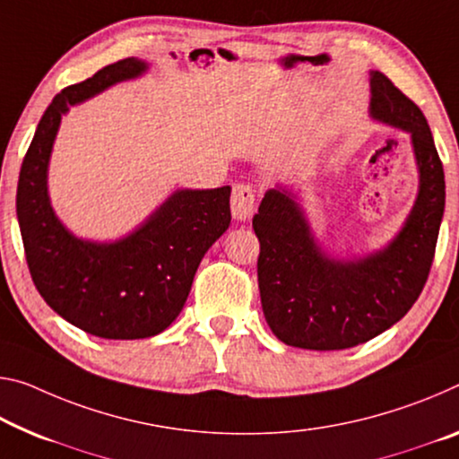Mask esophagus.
Here are the masks:
<instances>
[{
  "mask_svg": "<svg viewBox=\"0 0 459 459\" xmlns=\"http://www.w3.org/2000/svg\"><path fill=\"white\" fill-rule=\"evenodd\" d=\"M230 212L235 221H249L255 212V194H253V187L247 184H237L232 187L230 195Z\"/></svg>",
  "mask_w": 459,
  "mask_h": 459,
  "instance_id": "1",
  "label": "esophagus"
}]
</instances>
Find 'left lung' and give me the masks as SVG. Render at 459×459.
Masks as SVG:
<instances>
[{"mask_svg":"<svg viewBox=\"0 0 459 459\" xmlns=\"http://www.w3.org/2000/svg\"><path fill=\"white\" fill-rule=\"evenodd\" d=\"M369 116L411 136L419 192L403 229L363 257L339 259L312 232L298 194L267 190L253 216L257 278L269 329L281 343L333 351L390 329L423 292L446 208V176L419 106L380 71H369Z\"/></svg>","mask_w":459,"mask_h":459,"instance_id":"left-lung-1","label":"left lung"}]
</instances>
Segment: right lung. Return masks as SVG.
Masks as SVG:
<instances>
[{
	"instance_id": "obj_1",
	"label": "right lung",
	"mask_w": 459,
	"mask_h": 459,
	"mask_svg": "<svg viewBox=\"0 0 459 459\" xmlns=\"http://www.w3.org/2000/svg\"><path fill=\"white\" fill-rule=\"evenodd\" d=\"M149 65L130 56L56 93L20 169L16 214L28 269L65 321L101 339H147L184 308L202 257L230 224V186L176 190L147 221L110 243L79 238L55 214L48 163L63 114Z\"/></svg>"
}]
</instances>
